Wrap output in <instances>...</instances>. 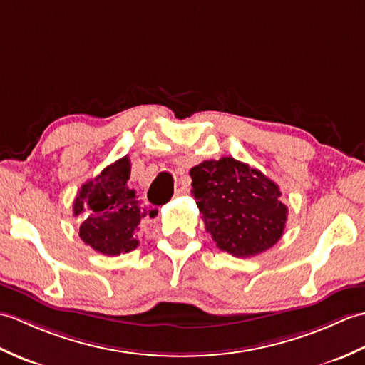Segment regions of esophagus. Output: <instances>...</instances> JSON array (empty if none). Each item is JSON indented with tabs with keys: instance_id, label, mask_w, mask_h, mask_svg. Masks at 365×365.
<instances>
[{
	"instance_id": "34e87169",
	"label": "esophagus",
	"mask_w": 365,
	"mask_h": 365,
	"mask_svg": "<svg viewBox=\"0 0 365 365\" xmlns=\"http://www.w3.org/2000/svg\"><path fill=\"white\" fill-rule=\"evenodd\" d=\"M189 192V182L187 181H181V185L175 190V195L176 197H181V195H185V193Z\"/></svg>"
}]
</instances>
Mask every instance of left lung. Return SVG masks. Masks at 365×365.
Returning a JSON list of instances; mask_svg holds the SVG:
<instances>
[{
  "mask_svg": "<svg viewBox=\"0 0 365 365\" xmlns=\"http://www.w3.org/2000/svg\"><path fill=\"white\" fill-rule=\"evenodd\" d=\"M192 195L217 247L236 257L272 248L287 222L277 184L234 158L205 160L190 168Z\"/></svg>",
  "mask_w": 365,
  "mask_h": 365,
  "instance_id": "obj_1",
  "label": "left lung"
}]
</instances>
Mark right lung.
<instances>
[{
    "label": "right lung",
    "mask_w": 365,
    "mask_h": 365,
    "mask_svg": "<svg viewBox=\"0 0 365 365\" xmlns=\"http://www.w3.org/2000/svg\"><path fill=\"white\" fill-rule=\"evenodd\" d=\"M129 175L131 160L125 156L83 184L73 203L75 215L88 210V217L79 226V237L101 255L118 256L135 250L139 245L135 232L142 218L158 212L143 207L135 190L128 187Z\"/></svg>",
    "instance_id": "1"
}]
</instances>
